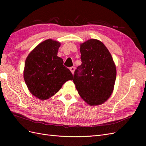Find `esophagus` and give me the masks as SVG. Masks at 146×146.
I'll use <instances>...</instances> for the list:
<instances>
[{"instance_id": "1", "label": "esophagus", "mask_w": 146, "mask_h": 146, "mask_svg": "<svg viewBox=\"0 0 146 146\" xmlns=\"http://www.w3.org/2000/svg\"><path fill=\"white\" fill-rule=\"evenodd\" d=\"M70 71L72 72V73L73 74H74V70H75V67H70Z\"/></svg>"}]
</instances>
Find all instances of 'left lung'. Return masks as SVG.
Segmentation results:
<instances>
[{"label": "left lung", "instance_id": "1", "mask_svg": "<svg viewBox=\"0 0 146 146\" xmlns=\"http://www.w3.org/2000/svg\"><path fill=\"white\" fill-rule=\"evenodd\" d=\"M82 64L75 70L73 82L81 97L90 106L107 101L113 90L116 70L113 58L101 41L90 39L81 44Z\"/></svg>", "mask_w": 146, "mask_h": 146}]
</instances>
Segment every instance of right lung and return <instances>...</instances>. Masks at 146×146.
I'll return each instance as SVG.
<instances>
[{"mask_svg": "<svg viewBox=\"0 0 146 146\" xmlns=\"http://www.w3.org/2000/svg\"><path fill=\"white\" fill-rule=\"evenodd\" d=\"M60 45L51 39L41 42L28 56L25 64V82L33 95L41 100L53 96L68 80H73L70 70L57 56Z\"/></svg>", "mask_w": 146, "mask_h": 146, "instance_id": "obj_1", "label": "right lung"}]
</instances>
